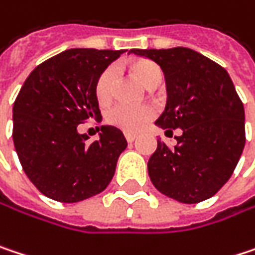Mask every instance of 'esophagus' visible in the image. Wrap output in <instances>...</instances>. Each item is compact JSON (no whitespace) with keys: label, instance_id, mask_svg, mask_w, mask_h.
<instances>
[{"label":"esophagus","instance_id":"34e87169","mask_svg":"<svg viewBox=\"0 0 255 255\" xmlns=\"http://www.w3.org/2000/svg\"><path fill=\"white\" fill-rule=\"evenodd\" d=\"M135 138H137V135H135V134H132V132H126V140H127L128 143H132Z\"/></svg>","mask_w":255,"mask_h":255}]
</instances>
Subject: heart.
<instances>
[{
	"label": "heart",
	"instance_id": "1",
	"mask_svg": "<svg viewBox=\"0 0 255 255\" xmlns=\"http://www.w3.org/2000/svg\"><path fill=\"white\" fill-rule=\"evenodd\" d=\"M131 68L146 86L156 79H162L160 68L149 61H132ZM117 79V67H108L96 81V98L99 102H106L112 96L114 81ZM154 117V109L147 105H131L121 102L114 105L106 112V121L126 132H135L144 127Z\"/></svg>",
	"mask_w": 255,
	"mask_h": 255
}]
</instances>
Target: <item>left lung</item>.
<instances>
[{
	"label": "left lung",
	"mask_w": 255,
	"mask_h": 255,
	"mask_svg": "<svg viewBox=\"0 0 255 255\" xmlns=\"http://www.w3.org/2000/svg\"><path fill=\"white\" fill-rule=\"evenodd\" d=\"M160 65L168 102L156 126L181 128L176 146L157 140L147 163L165 196L194 204L215 196L234 174L245 146V112L228 71L190 48L131 49Z\"/></svg>",
	"instance_id": "8db88e82"
}]
</instances>
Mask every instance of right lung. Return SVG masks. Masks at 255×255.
I'll use <instances>...</instances> for the list:
<instances>
[{
	"instance_id": "right-lung-1",
	"label": "right lung",
	"mask_w": 255,
	"mask_h": 255,
	"mask_svg": "<svg viewBox=\"0 0 255 255\" xmlns=\"http://www.w3.org/2000/svg\"><path fill=\"white\" fill-rule=\"evenodd\" d=\"M126 49H67L39 64L12 106V141L18 160L36 188L61 203H77L102 193L127 147L121 129L102 126L99 140L87 143L77 126L99 120L96 81Z\"/></svg>"
}]
</instances>
